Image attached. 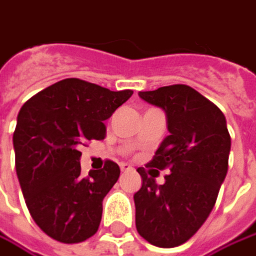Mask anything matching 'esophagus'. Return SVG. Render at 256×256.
I'll use <instances>...</instances> for the list:
<instances>
[{"label":"esophagus","instance_id":"34e87169","mask_svg":"<svg viewBox=\"0 0 256 256\" xmlns=\"http://www.w3.org/2000/svg\"><path fill=\"white\" fill-rule=\"evenodd\" d=\"M130 168H132V166H130L128 164H120V170H122L123 172H126V171H128Z\"/></svg>","mask_w":256,"mask_h":256}]
</instances>
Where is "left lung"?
<instances>
[{
    "label": "left lung",
    "instance_id": "8db88e82",
    "mask_svg": "<svg viewBox=\"0 0 256 256\" xmlns=\"http://www.w3.org/2000/svg\"><path fill=\"white\" fill-rule=\"evenodd\" d=\"M139 97L165 110L170 130L146 168L172 172L159 186L156 170L138 168L136 229L149 244L174 248L186 244L213 210L228 174L230 134L222 110L188 85L140 91Z\"/></svg>",
    "mask_w": 256,
    "mask_h": 256
}]
</instances>
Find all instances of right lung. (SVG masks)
I'll list each match as a JSON object with an SVG mask.
<instances>
[{"instance_id":"add662e5","label":"right lung","mask_w":256,"mask_h":256,"mask_svg":"<svg viewBox=\"0 0 256 256\" xmlns=\"http://www.w3.org/2000/svg\"><path fill=\"white\" fill-rule=\"evenodd\" d=\"M132 94L66 78L22 107L12 136L16 171L32 218L54 240L80 244L98 230L102 200L120 168L107 159L102 170L82 176L80 146L104 139V120Z\"/></svg>"}]
</instances>
